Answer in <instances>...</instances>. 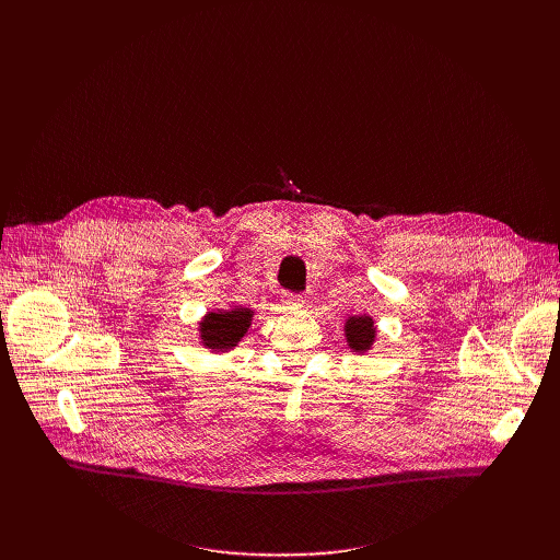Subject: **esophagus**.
<instances>
[{
	"instance_id": "esophagus-1",
	"label": "esophagus",
	"mask_w": 560,
	"mask_h": 560,
	"mask_svg": "<svg viewBox=\"0 0 560 560\" xmlns=\"http://www.w3.org/2000/svg\"><path fill=\"white\" fill-rule=\"evenodd\" d=\"M301 294H294V292H285V303L288 305H301Z\"/></svg>"
}]
</instances>
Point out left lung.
I'll list each match as a JSON object with an SVG mask.
<instances>
[{"label":"left lung","instance_id":"left-lung-1","mask_svg":"<svg viewBox=\"0 0 560 560\" xmlns=\"http://www.w3.org/2000/svg\"><path fill=\"white\" fill-rule=\"evenodd\" d=\"M346 337L350 348L368 350L374 341V322L370 316H350L346 322Z\"/></svg>","mask_w":560,"mask_h":560}]
</instances>
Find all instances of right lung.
<instances>
[{"instance_id": "obj_1", "label": "right lung", "mask_w": 560, "mask_h": 560, "mask_svg": "<svg viewBox=\"0 0 560 560\" xmlns=\"http://www.w3.org/2000/svg\"><path fill=\"white\" fill-rule=\"evenodd\" d=\"M253 322V310L234 307L228 312H210L201 324L203 346L210 350H230L242 339Z\"/></svg>"}]
</instances>
